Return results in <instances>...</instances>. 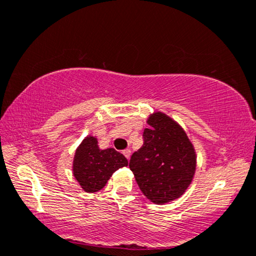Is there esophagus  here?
Returning a JSON list of instances; mask_svg holds the SVG:
<instances>
[{
	"mask_svg": "<svg viewBox=\"0 0 256 256\" xmlns=\"http://www.w3.org/2000/svg\"><path fill=\"white\" fill-rule=\"evenodd\" d=\"M123 154H124V156H125V158H126L128 160H130V158H131V150H123Z\"/></svg>",
	"mask_w": 256,
	"mask_h": 256,
	"instance_id": "1",
	"label": "esophagus"
}]
</instances>
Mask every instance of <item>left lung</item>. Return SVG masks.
Instances as JSON below:
<instances>
[{
  "label": "left lung",
  "mask_w": 256,
  "mask_h": 256,
  "mask_svg": "<svg viewBox=\"0 0 256 256\" xmlns=\"http://www.w3.org/2000/svg\"><path fill=\"white\" fill-rule=\"evenodd\" d=\"M144 144L133 152L130 169L148 200L164 204L180 198L196 170V152L176 120L162 112L147 118Z\"/></svg>",
  "instance_id": "left-lung-1"
}]
</instances>
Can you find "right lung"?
Instances as JSON below:
<instances>
[{"label":"right lung","mask_w":256,"mask_h":256,"mask_svg":"<svg viewBox=\"0 0 256 256\" xmlns=\"http://www.w3.org/2000/svg\"><path fill=\"white\" fill-rule=\"evenodd\" d=\"M128 164L123 154L112 147L101 150L96 136H87L76 150L72 174L85 192L94 193L104 188L117 169Z\"/></svg>","instance_id":"right-lung-1"}]
</instances>
